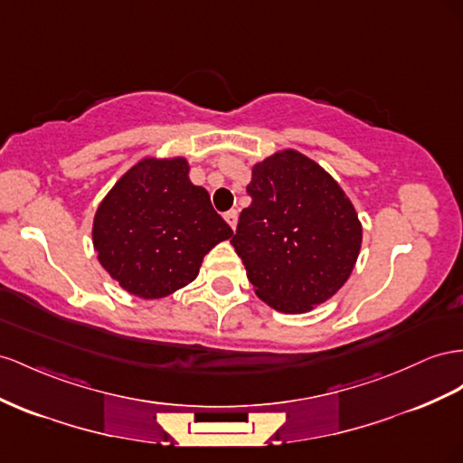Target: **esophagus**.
<instances>
[{"label": "esophagus", "instance_id": "1", "mask_svg": "<svg viewBox=\"0 0 463 463\" xmlns=\"http://www.w3.org/2000/svg\"><path fill=\"white\" fill-rule=\"evenodd\" d=\"M223 218H226V222L230 223V228H232V230H235V228H237V218H240V214H237V210H230V212H226V216H223Z\"/></svg>", "mask_w": 463, "mask_h": 463}]
</instances>
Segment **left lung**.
<instances>
[{"label":"left lung","instance_id":"left-lung-1","mask_svg":"<svg viewBox=\"0 0 463 463\" xmlns=\"http://www.w3.org/2000/svg\"><path fill=\"white\" fill-rule=\"evenodd\" d=\"M232 237L255 294L282 314H306L351 277L362 223L351 198L314 159L282 149L253 165Z\"/></svg>","mask_w":463,"mask_h":463}]
</instances>
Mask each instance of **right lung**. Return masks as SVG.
Instances as JSON below:
<instances>
[{"label": "right lung", "mask_w": 463, "mask_h": 463, "mask_svg": "<svg viewBox=\"0 0 463 463\" xmlns=\"http://www.w3.org/2000/svg\"><path fill=\"white\" fill-rule=\"evenodd\" d=\"M184 157H144L99 204L93 247L120 288L157 299L184 288L212 247L233 235Z\"/></svg>", "instance_id": "add662e5"}]
</instances>
